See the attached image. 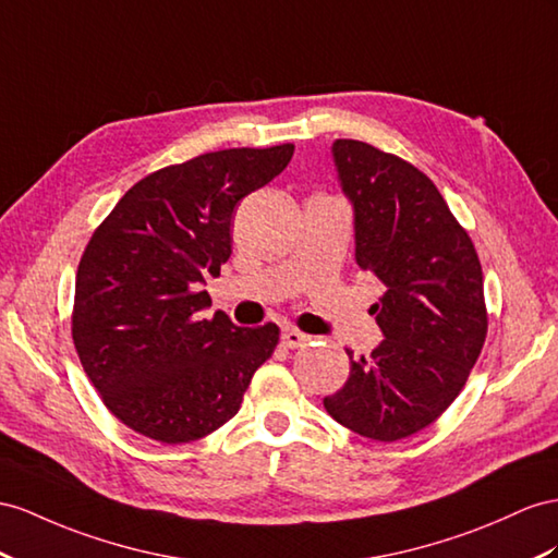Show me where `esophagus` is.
Wrapping results in <instances>:
<instances>
[{"instance_id":"1","label":"esophagus","mask_w":558,"mask_h":558,"mask_svg":"<svg viewBox=\"0 0 558 558\" xmlns=\"http://www.w3.org/2000/svg\"><path fill=\"white\" fill-rule=\"evenodd\" d=\"M280 339H282V344L288 347V349H299V347H304L311 337H308V335H304V332L294 330V327H284L282 335H280Z\"/></svg>"}]
</instances>
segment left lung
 <instances>
[{
  "instance_id": "8db88e82",
  "label": "left lung",
  "mask_w": 558,
  "mask_h": 558,
  "mask_svg": "<svg viewBox=\"0 0 558 558\" xmlns=\"http://www.w3.org/2000/svg\"><path fill=\"white\" fill-rule=\"evenodd\" d=\"M332 160L353 207L355 264L381 280L373 304L384 339L351 359L325 410L373 440L422 432L460 396L488 332L474 242L434 181L401 157L337 138Z\"/></svg>"
}]
</instances>
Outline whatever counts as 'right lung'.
I'll list each match as a JSON object with an SVG mask.
<instances>
[{
  "label": "right lung",
  "instance_id": "1",
  "mask_svg": "<svg viewBox=\"0 0 558 558\" xmlns=\"http://www.w3.org/2000/svg\"><path fill=\"white\" fill-rule=\"evenodd\" d=\"M294 146L228 148L134 183L82 254L73 339L84 373L122 424L177 446L217 432L240 410L274 353V325L211 318L203 290L231 256L242 197L274 181Z\"/></svg>",
  "mask_w": 558,
  "mask_h": 558
}]
</instances>
